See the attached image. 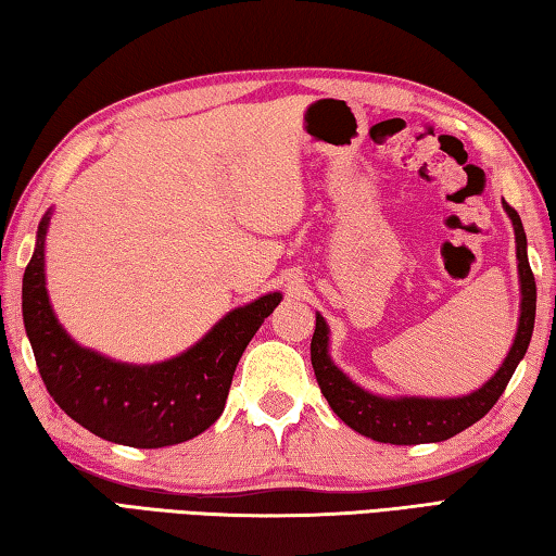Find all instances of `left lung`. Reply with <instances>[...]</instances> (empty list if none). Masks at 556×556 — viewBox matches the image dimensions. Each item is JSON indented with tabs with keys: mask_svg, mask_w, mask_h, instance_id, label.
Returning <instances> with one entry per match:
<instances>
[{
	"mask_svg": "<svg viewBox=\"0 0 556 556\" xmlns=\"http://www.w3.org/2000/svg\"><path fill=\"white\" fill-rule=\"evenodd\" d=\"M507 218L513 223L517 244V277H520V318L513 348L495 375L481 388L460 397H388L355 384L338 368L328 353V324L321 314H316V331L312 338V365L324 397L331 409L357 434L368 437L380 444H437L476 425L493 409L497 397L505 392L513 372L527 353L534 328V308H538V287L527 262V238L520 215L503 201Z\"/></svg>",
	"mask_w": 556,
	"mask_h": 556,
	"instance_id": "1",
	"label": "left lung"
}]
</instances>
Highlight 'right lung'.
I'll return each instance as SVG.
<instances>
[{"mask_svg":"<svg viewBox=\"0 0 556 556\" xmlns=\"http://www.w3.org/2000/svg\"><path fill=\"white\" fill-rule=\"evenodd\" d=\"M36 230L24 271L22 314L36 365L55 404L92 434L135 448L174 446L199 437L225 409L244 348L275 312L279 291L232 308L199 343L152 365L119 363L83 348L59 324L46 289V232Z\"/></svg>","mask_w":556,"mask_h":556,"instance_id":"add662e5","label":"right lung"}]
</instances>
